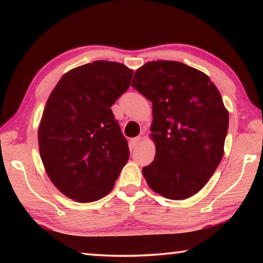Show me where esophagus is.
Here are the masks:
<instances>
[{"instance_id": "34e87169", "label": "esophagus", "mask_w": 263, "mask_h": 263, "mask_svg": "<svg viewBox=\"0 0 263 263\" xmlns=\"http://www.w3.org/2000/svg\"><path fill=\"white\" fill-rule=\"evenodd\" d=\"M141 140H142V138H141V137H136V138H133V139H131V140H130V146H131L132 148H135V147H137L138 145L140 144Z\"/></svg>"}]
</instances>
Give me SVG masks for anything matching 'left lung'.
Here are the masks:
<instances>
[{
  "mask_svg": "<svg viewBox=\"0 0 263 263\" xmlns=\"http://www.w3.org/2000/svg\"><path fill=\"white\" fill-rule=\"evenodd\" d=\"M131 86L152 102L153 162L142 168L149 188L169 199L198 193L224 155L229 112L206 74L179 61L137 69Z\"/></svg>",
  "mask_w": 263,
  "mask_h": 263,
  "instance_id": "obj_1",
  "label": "left lung"
}]
</instances>
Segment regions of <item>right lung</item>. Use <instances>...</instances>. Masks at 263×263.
<instances>
[{
	"mask_svg": "<svg viewBox=\"0 0 263 263\" xmlns=\"http://www.w3.org/2000/svg\"><path fill=\"white\" fill-rule=\"evenodd\" d=\"M133 70L99 60L66 73L53 89L38 130L48 177L67 197L95 202L114 188L130 151L111 106Z\"/></svg>",
	"mask_w": 263,
	"mask_h": 263,
	"instance_id": "add662e5",
	"label": "right lung"
}]
</instances>
